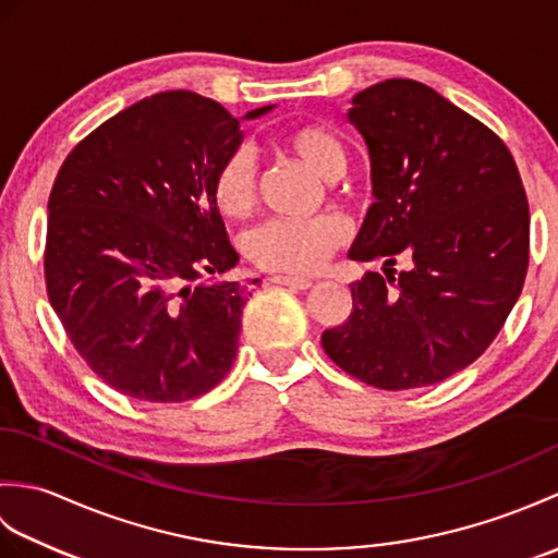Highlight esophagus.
Returning a JSON list of instances; mask_svg holds the SVG:
<instances>
[{"label":"esophagus","mask_w":558,"mask_h":558,"mask_svg":"<svg viewBox=\"0 0 558 558\" xmlns=\"http://www.w3.org/2000/svg\"><path fill=\"white\" fill-rule=\"evenodd\" d=\"M272 282H276V286L294 288V290H310L314 286L310 278H302V276H272Z\"/></svg>","instance_id":"1"}]
</instances>
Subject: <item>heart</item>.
Masks as SVG:
<instances>
[{"label": "heart", "instance_id": "obj_1", "mask_svg": "<svg viewBox=\"0 0 558 558\" xmlns=\"http://www.w3.org/2000/svg\"><path fill=\"white\" fill-rule=\"evenodd\" d=\"M278 146L306 165L316 177L333 182L345 172L348 153L342 141L326 126L294 124L280 132ZM213 206L222 218H244L256 198L254 162L244 150H234L220 162L210 184ZM348 236V222L340 216L310 220L276 218L258 225L244 236V252L256 266L268 270L312 272L326 264Z\"/></svg>", "mask_w": 558, "mask_h": 558}]
</instances>
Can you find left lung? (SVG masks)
Here are the masks:
<instances>
[{"label": "left lung", "instance_id": "obj_1", "mask_svg": "<svg viewBox=\"0 0 558 558\" xmlns=\"http://www.w3.org/2000/svg\"><path fill=\"white\" fill-rule=\"evenodd\" d=\"M348 120L372 165L374 204L348 252L400 270L352 282V314L322 336L342 372L374 388L444 381L492 345L523 290L530 208L511 150L420 81L352 98Z\"/></svg>", "mask_w": 558, "mask_h": 558}]
</instances>
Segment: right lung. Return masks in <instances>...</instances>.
<instances>
[{"label": "right lung", "instance_id": "1", "mask_svg": "<svg viewBox=\"0 0 558 558\" xmlns=\"http://www.w3.org/2000/svg\"><path fill=\"white\" fill-rule=\"evenodd\" d=\"M242 138L216 100L168 90L110 117L59 168L47 201V298L81 357L129 398H198L236 357L242 310L260 280L194 282L240 260L210 184Z\"/></svg>", "mask_w": 558, "mask_h": 558}]
</instances>
